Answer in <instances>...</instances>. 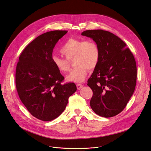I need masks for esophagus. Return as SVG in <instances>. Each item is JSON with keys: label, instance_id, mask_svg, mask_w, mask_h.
Masks as SVG:
<instances>
[{"label": "esophagus", "instance_id": "esophagus-1", "mask_svg": "<svg viewBox=\"0 0 151 151\" xmlns=\"http://www.w3.org/2000/svg\"><path fill=\"white\" fill-rule=\"evenodd\" d=\"M83 86H83V84H76V87H77V89H81Z\"/></svg>", "mask_w": 151, "mask_h": 151}]
</instances>
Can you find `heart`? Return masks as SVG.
<instances>
[{
	"label": "heart",
	"instance_id": "heart-1",
	"mask_svg": "<svg viewBox=\"0 0 151 151\" xmlns=\"http://www.w3.org/2000/svg\"><path fill=\"white\" fill-rule=\"evenodd\" d=\"M60 52L67 59L53 55L51 60L54 66L59 71L65 73L70 69L68 60L75 59L77 66L71 70L67 79L69 81L82 82L88 75V68H96L100 60V51L97 43L92 40H83L70 38L63 44Z\"/></svg>",
	"mask_w": 151,
	"mask_h": 151
}]
</instances>
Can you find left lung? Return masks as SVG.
Segmentation results:
<instances>
[{
  "mask_svg": "<svg viewBox=\"0 0 151 151\" xmlns=\"http://www.w3.org/2000/svg\"><path fill=\"white\" fill-rule=\"evenodd\" d=\"M81 35L96 42L100 51L99 62L88 81L93 92L91 107L101 117H113L123 111L135 89V60L122 40L108 31L89 30Z\"/></svg>",
  "mask_w": 151,
  "mask_h": 151,
  "instance_id": "obj_1",
  "label": "left lung"
}]
</instances>
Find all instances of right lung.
Masks as SVG:
<instances>
[{"mask_svg":"<svg viewBox=\"0 0 151 151\" xmlns=\"http://www.w3.org/2000/svg\"><path fill=\"white\" fill-rule=\"evenodd\" d=\"M67 30H53L37 37L22 51L16 70L15 83L20 100L29 112L43 121L59 116L77 88L64 80L51 60L54 47Z\"/></svg>","mask_w":151,"mask_h":151,"instance_id":"add662e5","label":"right lung"}]
</instances>
